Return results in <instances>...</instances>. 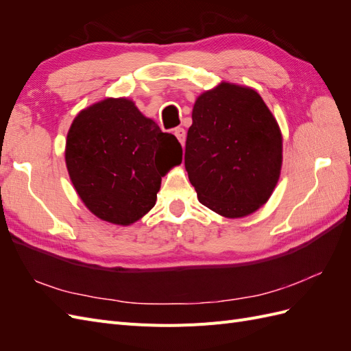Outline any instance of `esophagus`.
<instances>
[{
  "mask_svg": "<svg viewBox=\"0 0 351 351\" xmlns=\"http://www.w3.org/2000/svg\"><path fill=\"white\" fill-rule=\"evenodd\" d=\"M174 136L178 139V142L182 143V146H184V142H186V130L183 129V127H177V129L174 130Z\"/></svg>",
  "mask_w": 351,
  "mask_h": 351,
  "instance_id": "1",
  "label": "esophagus"
}]
</instances>
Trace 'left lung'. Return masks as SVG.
Instances as JSON below:
<instances>
[{"label": "left lung", "instance_id": "left-lung-1", "mask_svg": "<svg viewBox=\"0 0 351 351\" xmlns=\"http://www.w3.org/2000/svg\"><path fill=\"white\" fill-rule=\"evenodd\" d=\"M184 164L202 205L226 218L269 200L282 167V134L261 95L221 82L195 101Z\"/></svg>", "mask_w": 351, "mask_h": 351}]
</instances>
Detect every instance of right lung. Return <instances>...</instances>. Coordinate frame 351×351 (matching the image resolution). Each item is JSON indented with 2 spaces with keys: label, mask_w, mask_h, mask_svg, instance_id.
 Returning <instances> with one entry per match:
<instances>
[{
  "label": "right lung",
  "mask_w": 351,
  "mask_h": 351,
  "mask_svg": "<svg viewBox=\"0 0 351 351\" xmlns=\"http://www.w3.org/2000/svg\"><path fill=\"white\" fill-rule=\"evenodd\" d=\"M64 158L84 206L102 221L127 227L155 206L161 178L182 164L183 149L133 99L120 97L74 117Z\"/></svg>",
  "instance_id": "add662e5"
}]
</instances>
